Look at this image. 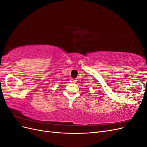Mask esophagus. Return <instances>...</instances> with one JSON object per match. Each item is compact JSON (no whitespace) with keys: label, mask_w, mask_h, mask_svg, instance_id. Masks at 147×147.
Returning <instances> with one entry per match:
<instances>
[{"label":"esophagus","mask_w":147,"mask_h":147,"mask_svg":"<svg viewBox=\"0 0 147 147\" xmlns=\"http://www.w3.org/2000/svg\"><path fill=\"white\" fill-rule=\"evenodd\" d=\"M77 80L76 79H72L70 80V82L71 83H77Z\"/></svg>","instance_id":"1"}]
</instances>
